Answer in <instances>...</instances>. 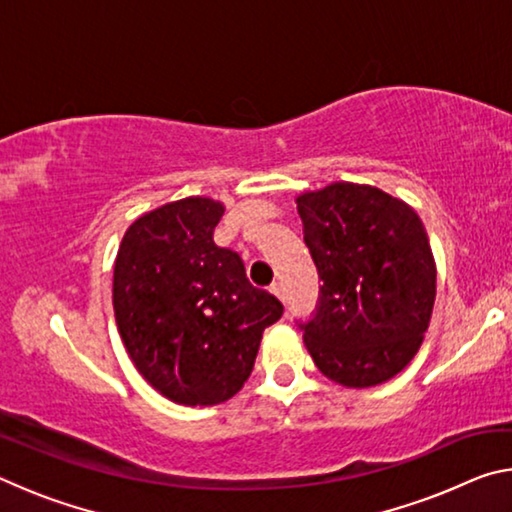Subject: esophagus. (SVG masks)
Listing matches in <instances>:
<instances>
[{"label":"esophagus","mask_w":512,"mask_h":512,"mask_svg":"<svg viewBox=\"0 0 512 512\" xmlns=\"http://www.w3.org/2000/svg\"><path fill=\"white\" fill-rule=\"evenodd\" d=\"M271 291H273V293H275V296H277V298H280L282 302H287V296H284V287H282V284H280V282H273V284H271Z\"/></svg>","instance_id":"34e87169"}]
</instances>
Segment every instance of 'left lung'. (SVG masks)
<instances>
[{"instance_id": "obj_1", "label": "left lung", "mask_w": 512, "mask_h": 512, "mask_svg": "<svg viewBox=\"0 0 512 512\" xmlns=\"http://www.w3.org/2000/svg\"><path fill=\"white\" fill-rule=\"evenodd\" d=\"M318 302L298 320L311 359L336 384L377 386L404 370L429 327L436 264L420 216L377 187L334 183L298 196Z\"/></svg>"}]
</instances>
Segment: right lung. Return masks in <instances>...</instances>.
Listing matches in <instances>:
<instances>
[{"mask_svg":"<svg viewBox=\"0 0 512 512\" xmlns=\"http://www.w3.org/2000/svg\"><path fill=\"white\" fill-rule=\"evenodd\" d=\"M221 216L212 198L162 205L126 230L115 262L121 341L155 391L185 406L230 400L284 311L248 282L235 250L214 244Z\"/></svg>","mask_w":512,"mask_h":512,"instance_id":"1","label":"right lung"}]
</instances>
